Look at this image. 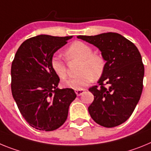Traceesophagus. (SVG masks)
Wrapping results in <instances>:
<instances>
[{
    "instance_id": "1",
    "label": "esophagus",
    "mask_w": 151,
    "mask_h": 151,
    "mask_svg": "<svg viewBox=\"0 0 151 151\" xmlns=\"http://www.w3.org/2000/svg\"><path fill=\"white\" fill-rule=\"evenodd\" d=\"M85 91V89H79V90H75V92H76V94L77 96H80L81 94H83Z\"/></svg>"
}]
</instances>
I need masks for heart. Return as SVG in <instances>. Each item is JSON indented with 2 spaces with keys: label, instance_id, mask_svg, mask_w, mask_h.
<instances>
[{
  "label": "heart",
  "instance_id": "b5f03b06",
  "mask_svg": "<svg viewBox=\"0 0 151 151\" xmlns=\"http://www.w3.org/2000/svg\"><path fill=\"white\" fill-rule=\"evenodd\" d=\"M65 55L69 60H80L78 76L64 81L65 87L79 90L92 82L101 78L106 66L104 58L100 54H94L91 47L82 41H75L67 48ZM51 67L54 73L60 78L67 76L66 63L61 57L54 55L50 60Z\"/></svg>",
  "mask_w": 151,
  "mask_h": 151
}]
</instances>
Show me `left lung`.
Returning <instances> with one entry per match:
<instances>
[{"mask_svg":"<svg viewBox=\"0 0 151 151\" xmlns=\"http://www.w3.org/2000/svg\"><path fill=\"white\" fill-rule=\"evenodd\" d=\"M77 38L97 47L106 61L100 87L88 89L94 97L88 107L91 117L104 127L121 125L132 114L142 93L145 67L139 50L118 33Z\"/></svg>","mask_w":151,"mask_h":151,"instance_id":"8db88e82","label":"left lung"}]
</instances>
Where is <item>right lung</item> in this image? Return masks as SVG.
<instances>
[{
  "label": "right lung",
  "mask_w": 151,
  "mask_h": 151,
  "mask_svg": "<svg viewBox=\"0 0 151 151\" xmlns=\"http://www.w3.org/2000/svg\"><path fill=\"white\" fill-rule=\"evenodd\" d=\"M73 36L40 35L25 41L11 66L13 99L26 122L36 129L54 131L65 122L69 105L76 97L72 88L60 89L59 76L50 60Z\"/></svg>",
  "instance_id": "right-lung-1"
}]
</instances>
